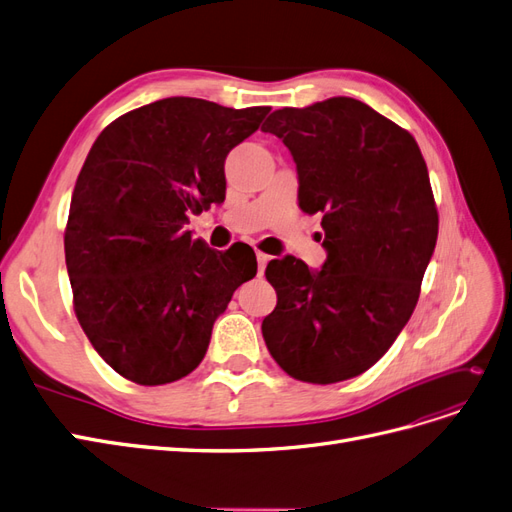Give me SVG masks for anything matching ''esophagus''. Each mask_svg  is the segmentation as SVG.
Here are the masks:
<instances>
[{
    "mask_svg": "<svg viewBox=\"0 0 512 512\" xmlns=\"http://www.w3.org/2000/svg\"><path fill=\"white\" fill-rule=\"evenodd\" d=\"M269 258H271V256H267V254H262V252H256V260H258V275H262V273H265V267H267V262H269Z\"/></svg>",
    "mask_w": 512,
    "mask_h": 512,
    "instance_id": "34e87169",
    "label": "esophagus"
}]
</instances>
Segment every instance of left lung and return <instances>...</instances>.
Returning <instances> with one entry per match:
<instances>
[{
  "mask_svg": "<svg viewBox=\"0 0 512 512\" xmlns=\"http://www.w3.org/2000/svg\"><path fill=\"white\" fill-rule=\"evenodd\" d=\"M265 132L297 164L299 207L322 215L327 260L267 265L277 305L262 337L288 376L331 384L367 371L410 320L438 241V209L414 136L354 98L280 108Z\"/></svg>",
  "mask_w": 512,
  "mask_h": 512,
  "instance_id": "8db88e82",
  "label": "left lung"
}]
</instances>
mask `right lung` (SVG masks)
<instances>
[{
  "mask_svg": "<svg viewBox=\"0 0 512 512\" xmlns=\"http://www.w3.org/2000/svg\"><path fill=\"white\" fill-rule=\"evenodd\" d=\"M269 111L164 98L96 138L64 247L76 318L119 376L143 386L188 376L232 292L256 275L254 252H215L185 224L222 203L226 156Z\"/></svg>",
  "mask_w": 512,
  "mask_h": 512,
  "instance_id": "obj_1",
  "label": "right lung"
}]
</instances>
